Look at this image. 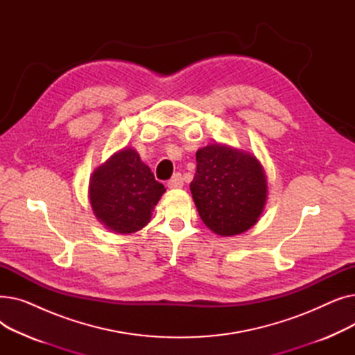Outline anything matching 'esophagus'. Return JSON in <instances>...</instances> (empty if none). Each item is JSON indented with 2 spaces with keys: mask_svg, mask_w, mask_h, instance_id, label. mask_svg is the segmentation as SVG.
Instances as JSON below:
<instances>
[{
  "mask_svg": "<svg viewBox=\"0 0 355 355\" xmlns=\"http://www.w3.org/2000/svg\"><path fill=\"white\" fill-rule=\"evenodd\" d=\"M166 185H168V189H181L182 185H184V180H182L181 174L180 173L174 174L171 180H168Z\"/></svg>",
  "mask_w": 355,
  "mask_h": 355,
  "instance_id": "34e87169",
  "label": "esophagus"
}]
</instances>
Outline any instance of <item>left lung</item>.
<instances>
[{
	"label": "left lung",
	"mask_w": 355,
	"mask_h": 355,
	"mask_svg": "<svg viewBox=\"0 0 355 355\" xmlns=\"http://www.w3.org/2000/svg\"><path fill=\"white\" fill-rule=\"evenodd\" d=\"M197 171L190 184L201 220L220 236L250 229L266 202V177L252 155L225 145L197 151Z\"/></svg>",
	"instance_id": "left-lung-1"
}]
</instances>
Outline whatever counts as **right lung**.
<instances>
[{"instance_id":"1","label":"right lung","mask_w":355,"mask_h":355,"mask_svg":"<svg viewBox=\"0 0 355 355\" xmlns=\"http://www.w3.org/2000/svg\"><path fill=\"white\" fill-rule=\"evenodd\" d=\"M165 193L164 185L135 149L125 148L93 173L89 185L92 209L115 233L129 234L145 227Z\"/></svg>"}]
</instances>
